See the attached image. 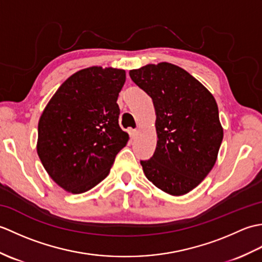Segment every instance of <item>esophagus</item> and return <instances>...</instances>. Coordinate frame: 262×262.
Instances as JSON below:
<instances>
[{
    "mask_svg": "<svg viewBox=\"0 0 262 262\" xmlns=\"http://www.w3.org/2000/svg\"><path fill=\"white\" fill-rule=\"evenodd\" d=\"M137 130L136 129H132V130H129V135H130V138L132 140H134V138H136V136H137Z\"/></svg>",
    "mask_w": 262,
    "mask_h": 262,
    "instance_id": "obj_1",
    "label": "esophagus"
}]
</instances>
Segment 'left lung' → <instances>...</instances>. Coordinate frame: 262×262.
<instances>
[{"label": "left lung", "instance_id": "1", "mask_svg": "<svg viewBox=\"0 0 262 262\" xmlns=\"http://www.w3.org/2000/svg\"><path fill=\"white\" fill-rule=\"evenodd\" d=\"M129 76L152 98L157 114V148L141 161L144 173L166 193L191 191L213 169L223 141L213 94L170 63L148 64L129 71Z\"/></svg>", "mask_w": 262, "mask_h": 262}]
</instances>
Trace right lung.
Returning a JSON list of instances; mask_svg holds the SVG:
<instances>
[{"instance_id": "1", "label": "right lung", "mask_w": 262, "mask_h": 262, "mask_svg": "<svg viewBox=\"0 0 262 262\" xmlns=\"http://www.w3.org/2000/svg\"><path fill=\"white\" fill-rule=\"evenodd\" d=\"M124 70L92 66L71 75L49 100L38 124L37 153L49 177L72 193L90 190L109 174L128 142L117 103Z\"/></svg>"}]
</instances>
